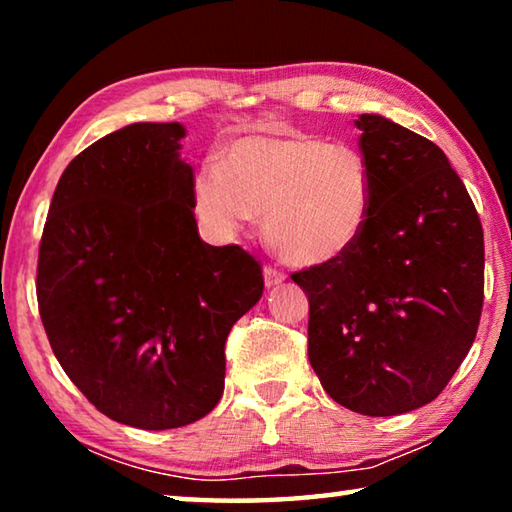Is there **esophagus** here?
Here are the masks:
<instances>
[{
	"label": "esophagus",
	"mask_w": 512,
	"mask_h": 512,
	"mask_svg": "<svg viewBox=\"0 0 512 512\" xmlns=\"http://www.w3.org/2000/svg\"><path fill=\"white\" fill-rule=\"evenodd\" d=\"M284 280H287V275H284L282 271H277V268H273V266H264L266 287H277V284H282Z\"/></svg>",
	"instance_id": "1"
}]
</instances>
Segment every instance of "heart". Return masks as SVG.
Instances as JSON below:
<instances>
[{
	"label": "heart",
	"instance_id": "obj_1",
	"mask_svg": "<svg viewBox=\"0 0 512 512\" xmlns=\"http://www.w3.org/2000/svg\"><path fill=\"white\" fill-rule=\"evenodd\" d=\"M196 205L221 235L264 216V237L284 262L323 266L357 244L372 212V173L359 149L314 135H248L221 167L196 178Z\"/></svg>",
	"mask_w": 512,
	"mask_h": 512
}]
</instances>
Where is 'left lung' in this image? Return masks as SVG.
Masks as SVG:
<instances>
[{"mask_svg": "<svg viewBox=\"0 0 512 512\" xmlns=\"http://www.w3.org/2000/svg\"><path fill=\"white\" fill-rule=\"evenodd\" d=\"M372 212L348 253L291 280L309 298V361L334 402L372 418L443 393L483 307V228L447 155L381 115H361Z\"/></svg>", "mask_w": 512, "mask_h": 512, "instance_id": "left-lung-1", "label": "left lung"}]
</instances>
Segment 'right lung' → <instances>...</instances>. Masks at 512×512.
<instances>
[{"label":"right lung","instance_id":"add662e5","mask_svg":"<svg viewBox=\"0 0 512 512\" xmlns=\"http://www.w3.org/2000/svg\"><path fill=\"white\" fill-rule=\"evenodd\" d=\"M183 137L178 121H142L76 155L38 255L40 318L58 363L103 415L149 431L219 404L225 339L264 291L253 255L198 237Z\"/></svg>","mask_w":512,"mask_h":512}]
</instances>
